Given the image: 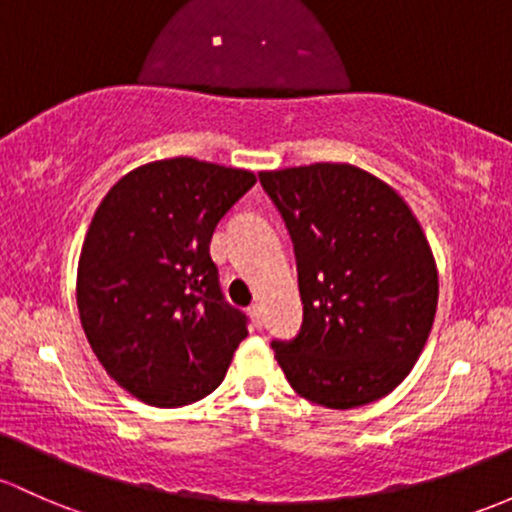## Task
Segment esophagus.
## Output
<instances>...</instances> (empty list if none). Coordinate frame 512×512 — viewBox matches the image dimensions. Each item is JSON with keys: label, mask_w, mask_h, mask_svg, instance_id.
Here are the masks:
<instances>
[{"label": "esophagus", "mask_w": 512, "mask_h": 512, "mask_svg": "<svg viewBox=\"0 0 512 512\" xmlns=\"http://www.w3.org/2000/svg\"><path fill=\"white\" fill-rule=\"evenodd\" d=\"M250 319H252V324H255V328H262V324H265V314H262L260 304L250 306Z\"/></svg>", "instance_id": "obj_1"}]
</instances>
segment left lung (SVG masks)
<instances>
[{
    "label": "left lung",
    "instance_id": "8db88e82",
    "mask_svg": "<svg viewBox=\"0 0 512 512\" xmlns=\"http://www.w3.org/2000/svg\"><path fill=\"white\" fill-rule=\"evenodd\" d=\"M294 242L304 321L272 343L289 385L328 410L390 395L417 363L439 299L432 247L405 198L351 164L260 171Z\"/></svg>",
    "mask_w": 512,
    "mask_h": 512
}]
</instances>
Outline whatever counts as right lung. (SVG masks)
<instances>
[{
	"label": "right lung",
	"mask_w": 512,
	"mask_h": 512,
	"mask_svg": "<svg viewBox=\"0 0 512 512\" xmlns=\"http://www.w3.org/2000/svg\"><path fill=\"white\" fill-rule=\"evenodd\" d=\"M255 181L174 157L137 166L100 201L78 260V314L102 368L137 400L184 407L223 383L247 319L220 294L211 238Z\"/></svg>",
	"instance_id": "obj_1"
}]
</instances>
